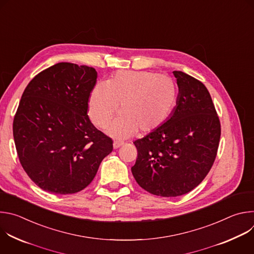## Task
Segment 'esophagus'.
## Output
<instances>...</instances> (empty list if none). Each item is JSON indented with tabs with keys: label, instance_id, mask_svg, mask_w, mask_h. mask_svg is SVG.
<instances>
[{
	"label": "esophagus",
	"instance_id": "34e87169",
	"mask_svg": "<svg viewBox=\"0 0 254 254\" xmlns=\"http://www.w3.org/2000/svg\"><path fill=\"white\" fill-rule=\"evenodd\" d=\"M124 144V142L123 141H118V140H116V141H114V149H119L120 147H122Z\"/></svg>",
	"mask_w": 254,
	"mask_h": 254
}]
</instances>
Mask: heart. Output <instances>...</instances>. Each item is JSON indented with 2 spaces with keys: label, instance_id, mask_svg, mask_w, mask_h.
Here are the masks:
<instances>
[{
  "label": "heart",
  "instance_id": "obj_1",
  "mask_svg": "<svg viewBox=\"0 0 254 254\" xmlns=\"http://www.w3.org/2000/svg\"><path fill=\"white\" fill-rule=\"evenodd\" d=\"M178 99L173 78L151 71L121 70L107 82L97 83L88 100V115L98 127H106L119 110L121 116L107 132L127 138L137 130L148 133L171 117Z\"/></svg>",
  "mask_w": 254,
  "mask_h": 254
}]
</instances>
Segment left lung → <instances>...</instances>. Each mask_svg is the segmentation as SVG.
Returning <instances> with one entry per match:
<instances>
[{
	"mask_svg": "<svg viewBox=\"0 0 254 254\" xmlns=\"http://www.w3.org/2000/svg\"><path fill=\"white\" fill-rule=\"evenodd\" d=\"M179 88L169 120L133 141L137 158L131 173L153 195L177 197L196 188L209 173L218 150L221 127L206 86L173 71Z\"/></svg>",
	"mask_w": 254,
	"mask_h": 254,
	"instance_id": "8db88e82",
	"label": "left lung"
}]
</instances>
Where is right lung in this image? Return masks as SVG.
<instances>
[{
  "label": "right lung",
  "instance_id": "1",
  "mask_svg": "<svg viewBox=\"0 0 254 254\" xmlns=\"http://www.w3.org/2000/svg\"><path fill=\"white\" fill-rule=\"evenodd\" d=\"M97 78L93 67L60 62L36 75L25 88L13 123L20 163L33 182L53 194L86 188L113 139L87 116Z\"/></svg>",
  "mask_w": 254,
  "mask_h": 254
}]
</instances>
